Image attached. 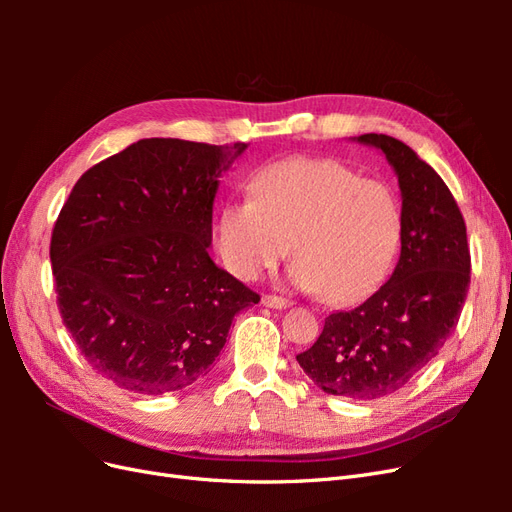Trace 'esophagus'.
Masks as SVG:
<instances>
[{
	"mask_svg": "<svg viewBox=\"0 0 512 512\" xmlns=\"http://www.w3.org/2000/svg\"><path fill=\"white\" fill-rule=\"evenodd\" d=\"M262 305L273 307V309H282V307H288L292 303H290V299L277 297V294H262Z\"/></svg>",
	"mask_w": 512,
	"mask_h": 512,
	"instance_id": "1",
	"label": "esophagus"
}]
</instances>
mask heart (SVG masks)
Masks as SVG:
<instances>
[{"label":"heart","instance_id":"heart-1","mask_svg":"<svg viewBox=\"0 0 512 512\" xmlns=\"http://www.w3.org/2000/svg\"><path fill=\"white\" fill-rule=\"evenodd\" d=\"M250 198L230 200L215 224L222 265L243 282L288 252L290 277L309 292L348 305L389 275L404 235L397 192L331 158L292 156L258 166Z\"/></svg>","mask_w":512,"mask_h":512}]
</instances>
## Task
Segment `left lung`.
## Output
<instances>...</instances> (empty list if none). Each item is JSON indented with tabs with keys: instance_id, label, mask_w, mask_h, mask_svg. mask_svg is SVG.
<instances>
[{
	"instance_id": "1",
	"label": "left lung",
	"mask_w": 512,
	"mask_h": 512,
	"mask_svg": "<svg viewBox=\"0 0 512 512\" xmlns=\"http://www.w3.org/2000/svg\"><path fill=\"white\" fill-rule=\"evenodd\" d=\"M356 141L382 149L397 173L401 256L391 280L365 303L324 318L320 337L297 361L324 393L371 401L416 378L453 335L472 260L466 222L436 170L393 136Z\"/></svg>"
}]
</instances>
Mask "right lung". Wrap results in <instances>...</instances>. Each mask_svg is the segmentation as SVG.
<instances>
[{"label":"right lung","mask_w":512,"mask_h":512,"mask_svg":"<svg viewBox=\"0 0 512 512\" xmlns=\"http://www.w3.org/2000/svg\"><path fill=\"white\" fill-rule=\"evenodd\" d=\"M245 143L143 138L91 166L51 235L57 307L87 365L119 389L173 393L211 371L260 294L209 258L218 177Z\"/></svg>","instance_id":"right-lung-1"}]
</instances>
